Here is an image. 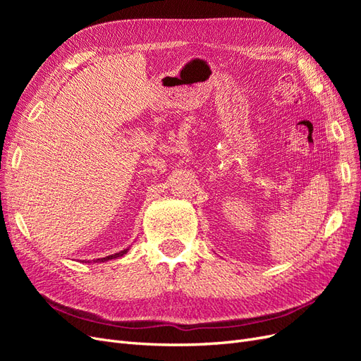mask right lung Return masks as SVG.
<instances>
[{
	"label": "right lung",
	"instance_id": "obj_1",
	"mask_svg": "<svg viewBox=\"0 0 361 361\" xmlns=\"http://www.w3.org/2000/svg\"><path fill=\"white\" fill-rule=\"evenodd\" d=\"M129 248H126V250H122V251H118V253H114V255H111V256H106V257H101V259H94L93 262H106V260H111V259H117V257H122L123 255H126V251H128ZM87 264H90V260H87Z\"/></svg>",
	"mask_w": 361,
	"mask_h": 361
}]
</instances>
